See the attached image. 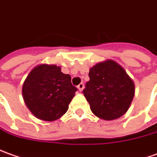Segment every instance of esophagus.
<instances>
[{"label": "esophagus", "instance_id": "obj_1", "mask_svg": "<svg viewBox=\"0 0 157 157\" xmlns=\"http://www.w3.org/2000/svg\"><path fill=\"white\" fill-rule=\"evenodd\" d=\"M77 88H78V90L80 92H82L83 90V88H84V84L83 83H80L78 86H77Z\"/></svg>", "mask_w": 157, "mask_h": 157}]
</instances>
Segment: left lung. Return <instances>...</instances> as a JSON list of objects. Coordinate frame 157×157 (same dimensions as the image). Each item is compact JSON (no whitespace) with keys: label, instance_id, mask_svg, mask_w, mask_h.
Wrapping results in <instances>:
<instances>
[{"label":"left lung","instance_id":"8db88e82","mask_svg":"<svg viewBox=\"0 0 157 157\" xmlns=\"http://www.w3.org/2000/svg\"><path fill=\"white\" fill-rule=\"evenodd\" d=\"M88 75L83 94L93 113L104 120L123 116L135 94L134 82L123 67L108 59L90 68Z\"/></svg>","mask_w":157,"mask_h":157}]
</instances>
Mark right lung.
Returning <instances> with one entry per match:
<instances>
[{
	"label": "right lung",
	"instance_id": "right-lung-1",
	"mask_svg": "<svg viewBox=\"0 0 157 157\" xmlns=\"http://www.w3.org/2000/svg\"><path fill=\"white\" fill-rule=\"evenodd\" d=\"M77 88L71 76L63 74L55 64H40L25 78L22 95L30 112L38 119L54 121L69 109V104Z\"/></svg>",
	"mask_w": 157,
	"mask_h": 157
}]
</instances>
